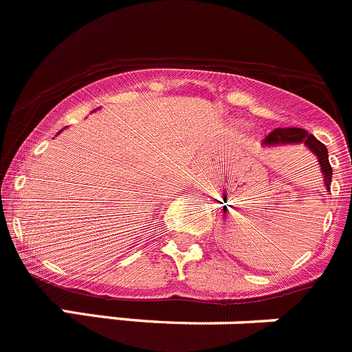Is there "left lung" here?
Here are the masks:
<instances>
[{"mask_svg": "<svg viewBox=\"0 0 352 352\" xmlns=\"http://www.w3.org/2000/svg\"><path fill=\"white\" fill-rule=\"evenodd\" d=\"M287 144H303L305 148L309 149L310 153L317 158L319 167L322 173V183H324L326 190L329 192V185H331V166L328 160V149L322 144L321 141H317L312 133H309L303 129H276L270 133L268 138L263 141V146H287Z\"/></svg>", "mask_w": 352, "mask_h": 352, "instance_id": "left-lung-1", "label": "left lung"}]
</instances>
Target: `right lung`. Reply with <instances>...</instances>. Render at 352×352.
<instances>
[{"label": "right lung", "instance_id": "1", "mask_svg": "<svg viewBox=\"0 0 352 352\" xmlns=\"http://www.w3.org/2000/svg\"><path fill=\"white\" fill-rule=\"evenodd\" d=\"M58 135H60V132H58Z\"/></svg>", "mask_w": 352, "mask_h": 352}]
</instances>
